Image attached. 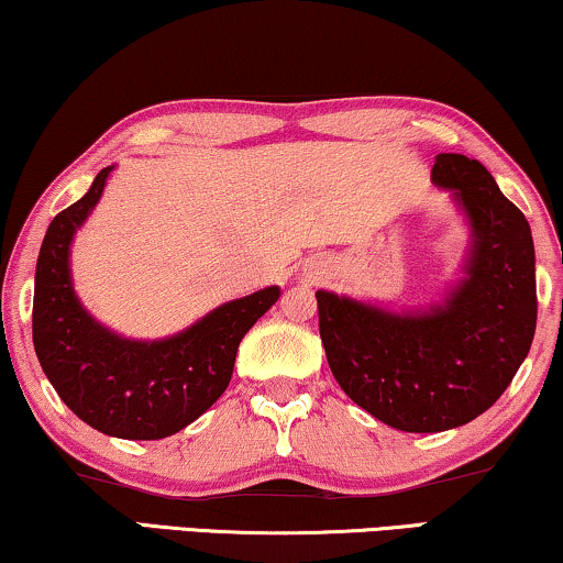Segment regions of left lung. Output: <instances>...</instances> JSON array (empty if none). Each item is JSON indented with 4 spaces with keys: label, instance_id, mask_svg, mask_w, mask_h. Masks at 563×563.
I'll return each instance as SVG.
<instances>
[{
    "label": "left lung",
    "instance_id": "left-lung-1",
    "mask_svg": "<svg viewBox=\"0 0 563 563\" xmlns=\"http://www.w3.org/2000/svg\"><path fill=\"white\" fill-rule=\"evenodd\" d=\"M432 181L463 205L467 278L427 313L387 310L318 290V329L341 389L401 432H442L496 405L536 333V255L528 220L490 172L438 154Z\"/></svg>",
    "mask_w": 563,
    "mask_h": 563
}]
</instances>
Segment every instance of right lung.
I'll return each mask as SVG.
<instances>
[{"instance_id": "obj_1", "label": "right lung", "mask_w": 563, "mask_h": 563, "mask_svg": "<svg viewBox=\"0 0 563 563\" xmlns=\"http://www.w3.org/2000/svg\"><path fill=\"white\" fill-rule=\"evenodd\" d=\"M106 166L88 195L49 222L42 240L32 341L55 391L82 422L121 440H162L205 415L228 389L238 346L280 288L230 300L164 341H129L86 313L70 283V242L103 195Z\"/></svg>"}]
</instances>
